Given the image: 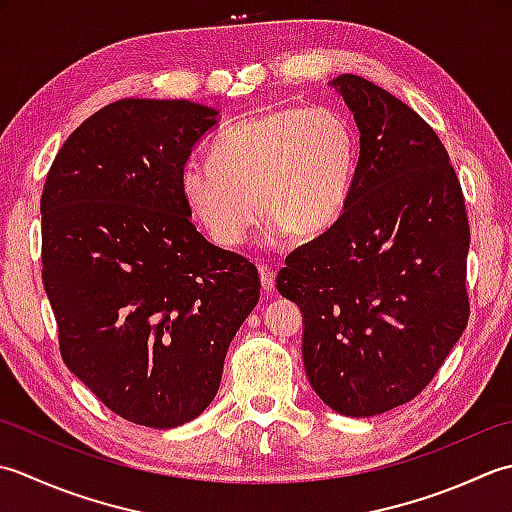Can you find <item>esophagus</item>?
Listing matches in <instances>:
<instances>
[{"label":"esophagus","instance_id":"1","mask_svg":"<svg viewBox=\"0 0 512 512\" xmlns=\"http://www.w3.org/2000/svg\"><path fill=\"white\" fill-rule=\"evenodd\" d=\"M258 276H260V285H263L265 291H274V271L267 265H258Z\"/></svg>","mask_w":512,"mask_h":512}]
</instances>
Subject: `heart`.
Instances as JSON below:
<instances>
[{"mask_svg":"<svg viewBox=\"0 0 512 512\" xmlns=\"http://www.w3.org/2000/svg\"><path fill=\"white\" fill-rule=\"evenodd\" d=\"M358 156V134L338 110L271 108L225 130L210 161L185 163L181 192L221 247L241 245L260 210L269 241L316 238L347 210Z\"/></svg>","mask_w":512,"mask_h":512,"instance_id":"obj_1","label":"heart"}]
</instances>
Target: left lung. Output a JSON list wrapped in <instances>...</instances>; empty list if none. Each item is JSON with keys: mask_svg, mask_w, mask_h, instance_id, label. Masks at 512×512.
<instances>
[{"mask_svg": "<svg viewBox=\"0 0 512 512\" xmlns=\"http://www.w3.org/2000/svg\"><path fill=\"white\" fill-rule=\"evenodd\" d=\"M360 130L347 210L294 249L276 287L302 311V360L333 411L371 417L413 400L466 329L471 229L435 130L358 75L331 81Z\"/></svg>", "mask_w": 512, "mask_h": 512, "instance_id": "left-lung-1", "label": "left lung"}]
</instances>
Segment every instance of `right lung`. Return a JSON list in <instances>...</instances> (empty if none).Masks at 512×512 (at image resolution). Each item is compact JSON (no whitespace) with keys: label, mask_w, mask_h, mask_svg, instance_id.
<instances>
[{"label":"right lung","mask_w":512,"mask_h":512,"mask_svg":"<svg viewBox=\"0 0 512 512\" xmlns=\"http://www.w3.org/2000/svg\"><path fill=\"white\" fill-rule=\"evenodd\" d=\"M218 123L185 99H121L61 145L41 194V278L66 367L123 420L174 429L218 391L258 269L205 241L181 174Z\"/></svg>","instance_id":"1"}]
</instances>
